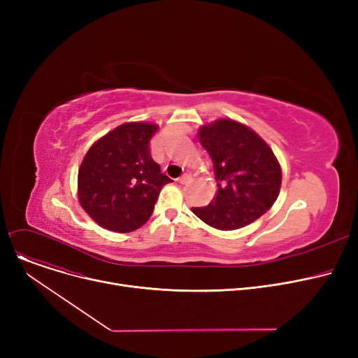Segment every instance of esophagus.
<instances>
[{"label":"esophagus","instance_id":"obj_1","mask_svg":"<svg viewBox=\"0 0 358 358\" xmlns=\"http://www.w3.org/2000/svg\"><path fill=\"white\" fill-rule=\"evenodd\" d=\"M192 178H193V177H192L190 174H184L182 177L178 178V182H180V184H189V182L192 181Z\"/></svg>","mask_w":358,"mask_h":358}]
</instances>
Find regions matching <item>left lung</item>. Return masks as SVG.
Masks as SVG:
<instances>
[{"label": "left lung", "mask_w": 358, "mask_h": 358, "mask_svg": "<svg viewBox=\"0 0 358 358\" xmlns=\"http://www.w3.org/2000/svg\"><path fill=\"white\" fill-rule=\"evenodd\" d=\"M199 139L213 161L217 193L206 208H192L197 217L212 228L234 231L271 209L280 193L281 168L254 130L220 119L201 126Z\"/></svg>", "instance_id": "left-lung-1"}]
</instances>
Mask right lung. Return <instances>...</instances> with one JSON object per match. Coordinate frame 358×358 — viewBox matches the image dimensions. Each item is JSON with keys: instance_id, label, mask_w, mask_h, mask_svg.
Masks as SVG:
<instances>
[{"instance_id": "right-lung-1", "label": "right lung", "mask_w": 358, "mask_h": 358, "mask_svg": "<svg viewBox=\"0 0 358 358\" xmlns=\"http://www.w3.org/2000/svg\"><path fill=\"white\" fill-rule=\"evenodd\" d=\"M158 126L130 122L99 139L78 171V199L88 216L113 232H131L150 217L169 180L150 157Z\"/></svg>"}]
</instances>
